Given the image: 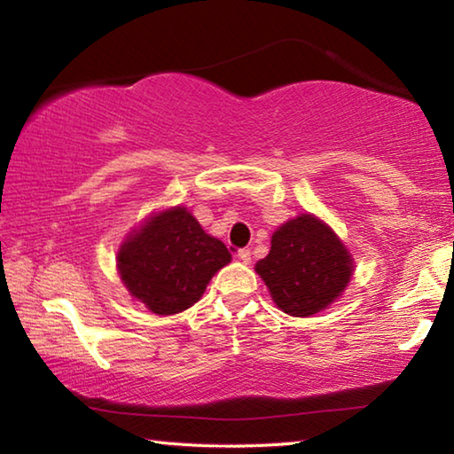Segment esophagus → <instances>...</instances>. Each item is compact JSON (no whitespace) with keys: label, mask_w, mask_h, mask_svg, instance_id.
Masks as SVG:
<instances>
[{"label":"esophagus","mask_w":454,"mask_h":454,"mask_svg":"<svg viewBox=\"0 0 454 454\" xmlns=\"http://www.w3.org/2000/svg\"><path fill=\"white\" fill-rule=\"evenodd\" d=\"M238 260H240V262H244V264H248L250 260H252V254H250V250H246V248H242V250H238Z\"/></svg>","instance_id":"obj_1"}]
</instances>
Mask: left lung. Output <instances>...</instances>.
Masks as SVG:
<instances>
[{
    "mask_svg": "<svg viewBox=\"0 0 454 454\" xmlns=\"http://www.w3.org/2000/svg\"><path fill=\"white\" fill-rule=\"evenodd\" d=\"M254 270L282 312L304 318L342 296L355 272V258L326 222L301 214L278 226L270 252Z\"/></svg>",
    "mask_w": 454,
    "mask_h": 454,
    "instance_id": "left-lung-1",
    "label": "left lung"
}]
</instances>
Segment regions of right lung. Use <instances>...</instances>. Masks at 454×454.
Returning a JSON list of instances; mask_svg holds the SVG:
<instances>
[{
	"mask_svg": "<svg viewBox=\"0 0 454 454\" xmlns=\"http://www.w3.org/2000/svg\"><path fill=\"white\" fill-rule=\"evenodd\" d=\"M224 242L204 232L184 206L150 214L120 244V280L134 301L158 317L194 306L220 268L230 264Z\"/></svg>",
	"mask_w": 454,
	"mask_h": 454,
	"instance_id": "1",
	"label": "right lung"
}]
</instances>
